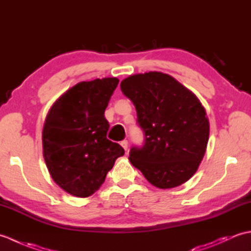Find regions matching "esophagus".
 Returning <instances> with one entry per match:
<instances>
[{
  "label": "esophagus",
  "instance_id": "esophagus-1",
  "mask_svg": "<svg viewBox=\"0 0 251 251\" xmlns=\"http://www.w3.org/2000/svg\"><path fill=\"white\" fill-rule=\"evenodd\" d=\"M121 146H122L123 148H124L125 151H127V149H128V141H127V140L121 141Z\"/></svg>",
  "mask_w": 251,
  "mask_h": 251
}]
</instances>
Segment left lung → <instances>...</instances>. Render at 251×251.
<instances>
[{"instance_id": "left-lung-1", "label": "left lung", "mask_w": 251, "mask_h": 251, "mask_svg": "<svg viewBox=\"0 0 251 251\" xmlns=\"http://www.w3.org/2000/svg\"><path fill=\"white\" fill-rule=\"evenodd\" d=\"M121 89L134 103L145 132L143 145L130 149V163L158 189L186 182L199 168L209 138V122L199 98L156 71L126 77Z\"/></svg>"}]
</instances>
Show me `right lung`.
Listing matches in <instances>:
<instances>
[{
	"label": "right lung",
	"instance_id": "right-lung-1",
	"mask_svg": "<svg viewBox=\"0 0 251 251\" xmlns=\"http://www.w3.org/2000/svg\"><path fill=\"white\" fill-rule=\"evenodd\" d=\"M119 78L79 82L52 104L43 127V155L52 180L69 194L88 197L104 182L115 159L124 155L106 139L104 111Z\"/></svg>",
	"mask_w": 251,
	"mask_h": 251
}]
</instances>
